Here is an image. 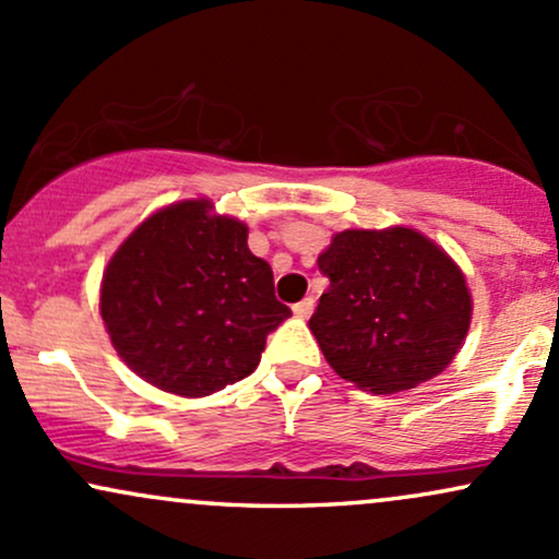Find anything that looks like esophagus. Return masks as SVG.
<instances>
[{"instance_id":"34e87169","label":"esophagus","mask_w":559,"mask_h":559,"mask_svg":"<svg viewBox=\"0 0 559 559\" xmlns=\"http://www.w3.org/2000/svg\"><path fill=\"white\" fill-rule=\"evenodd\" d=\"M312 310H316V299H312V297L301 299V301H297V305H294V316L301 318V320L310 318Z\"/></svg>"}]
</instances>
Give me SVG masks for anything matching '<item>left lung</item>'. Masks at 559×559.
<instances>
[{"instance_id": "left-lung-1", "label": "left lung", "mask_w": 559, "mask_h": 559, "mask_svg": "<svg viewBox=\"0 0 559 559\" xmlns=\"http://www.w3.org/2000/svg\"><path fill=\"white\" fill-rule=\"evenodd\" d=\"M318 267L331 286L310 331L344 381L370 394L415 389L463 346L473 312L465 275L418 230H342Z\"/></svg>"}]
</instances>
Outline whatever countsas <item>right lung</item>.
<instances>
[{"label": "right lung", "instance_id": "obj_1", "mask_svg": "<svg viewBox=\"0 0 559 559\" xmlns=\"http://www.w3.org/2000/svg\"><path fill=\"white\" fill-rule=\"evenodd\" d=\"M186 199L146 217L102 275L99 312L133 373L181 396H207L260 365L267 333L292 316L247 226Z\"/></svg>", "mask_w": 559, "mask_h": 559}]
</instances>
